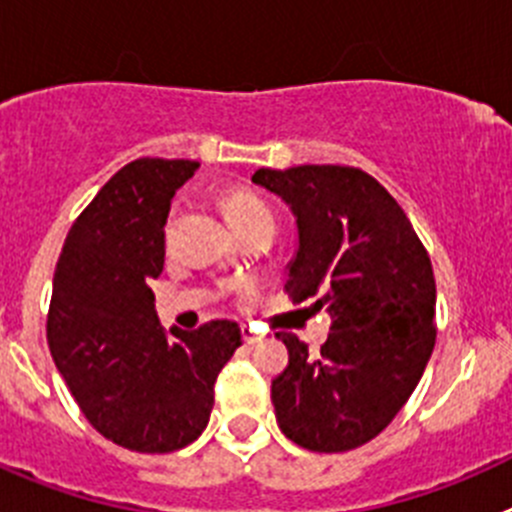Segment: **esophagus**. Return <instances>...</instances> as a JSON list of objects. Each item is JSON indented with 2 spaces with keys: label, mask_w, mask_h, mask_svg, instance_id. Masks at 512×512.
<instances>
[{
  "label": "esophagus",
  "mask_w": 512,
  "mask_h": 512,
  "mask_svg": "<svg viewBox=\"0 0 512 512\" xmlns=\"http://www.w3.org/2000/svg\"><path fill=\"white\" fill-rule=\"evenodd\" d=\"M241 338H243V343H248V346H253V343L261 341V336L251 328V325H241Z\"/></svg>",
  "instance_id": "esophagus-1"
}]
</instances>
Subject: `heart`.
Returning <instances> with one entry per match:
<instances>
[{
    "mask_svg": "<svg viewBox=\"0 0 512 512\" xmlns=\"http://www.w3.org/2000/svg\"><path fill=\"white\" fill-rule=\"evenodd\" d=\"M223 212L228 217V223L233 225L235 230L246 228V225L256 223V220H264V217H271L269 205H266L261 197H256L248 189H225L223 192ZM171 230V220L166 225V233Z\"/></svg>",
    "mask_w": 512,
    "mask_h": 512,
    "instance_id": "b5f03b06",
    "label": "heart"
}]
</instances>
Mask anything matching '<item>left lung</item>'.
I'll use <instances>...</instances> for the list:
<instances>
[{
	"mask_svg": "<svg viewBox=\"0 0 512 512\" xmlns=\"http://www.w3.org/2000/svg\"><path fill=\"white\" fill-rule=\"evenodd\" d=\"M251 182L297 220L287 295L330 315L318 356L295 333H277L289 351L271 382L279 428L320 454L364 446L408 402L436 346L428 251L395 197L354 166L259 169Z\"/></svg>",
	"mask_w": 512,
	"mask_h": 512,
	"instance_id": "8db88e82",
	"label": "left lung"
}]
</instances>
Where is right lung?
<instances>
[{"label":"right lung","mask_w":512,"mask_h":512,"mask_svg":"<svg viewBox=\"0 0 512 512\" xmlns=\"http://www.w3.org/2000/svg\"><path fill=\"white\" fill-rule=\"evenodd\" d=\"M187 158H135L71 225L53 274L48 348L89 423L122 449L169 454L200 438L215 379L241 346L233 320L158 323L148 287L164 271L171 197Z\"/></svg>","instance_id":"add662e5"}]
</instances>
